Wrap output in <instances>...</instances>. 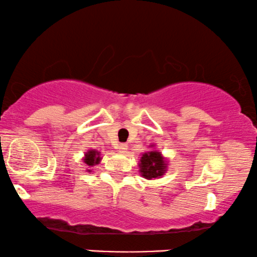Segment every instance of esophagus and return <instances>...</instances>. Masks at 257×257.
<instances>
[{
	"label": "esophagus",
	"instance_id": "34e87169",
	"mask_svg": "<svg viewBox=\"0 0 257 257\" xmlns=\"http://www.w3.org/2000/svg\"><path fill=\"white\" fill-rule=\"evenodd\" d=\"M126 148H128V146L126 144H121L118 146V152L119 153H125L126 152Z\"/></svg>",
	"mask_w": 257,
	"mask_h": 257
}]
</instances>
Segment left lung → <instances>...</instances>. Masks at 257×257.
Segmentation results:
<instances>
[{"instance_id":"8db88e82","label":"left lung","mask_w":257,"mask_h":257,"mask_svg":"<svg viewBox=\"0 0 257 257\" xmlns=\"http://www.w3.org/2000/svg\"><path fill=\"white\" fill-rule=\"evenodd\" d=\"M140 173L146 179L151 180L154 178H160L166 172V159L162 157L159 151H151L142 154L140 159Z\"/></svg>"}]
</instances>
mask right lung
<instances>
[{
  "label": "right lung",
  "instance_id": "right-lung-1",
  "mask_svg": "<svg viewBox=\"0 0 257 257\" xmlns=\"http://www.w3.org/2000/svg\"><path fill=\"white\" fill-rule=\"evenodd\" d=\"M100 161V154L98 151H93V149H90L85 153L84 155V162L86 164V166L93 167L95 165H98ZM90 172V170H87Z\"/></svg>",
  "mask_w": 257,
  "mask_h": 257
}]
</instances>
